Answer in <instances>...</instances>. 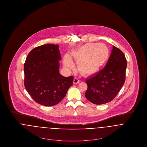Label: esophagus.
<instances>
[{"instance_id":"34e87169","label":"esophagus","mask_w":147,"mask_h":147,"mask_svg":"<svg viewBox=\"0 0 147 147\" xmlns=\"http://www.w3.org/2000/svg\"><path fill=\"white\" fill-rule=\"evenodd\" d=\"M80 82V80L78 79V78H75L74 79V84H79Z\"/></svg>"}]
</instances>
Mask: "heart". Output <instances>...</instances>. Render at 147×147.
<instances>
[{"mask_svg": "<svg viewBox=\"0 0 147 147\" xmlns=\"http://www.w3.org/2000/svg\"><path fill=\"white\" fill-rule=\"evenodd\" d=\"M78 62L80 73L84 75H92L97 73L107 62L110 51L106 45L100 43H87L72 54ZM63 64L68 68H74V64L71 58L66 55Z\"/></svg>", "mask_w": 147, "mask_h": 147, "instance_id": "b5f03b06", "label": "heart"}]
</instances>
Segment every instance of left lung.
I'll return each mask as SVG.
<instances>
[{
	"mask_svg": "<svg viewBox=\"0 0 147 147\" xmlns=\"http://www.w3.org/2000/svg\"><path fill=\"white\" fill-rule=\"evenodd\" d=\"M126 66L125 55L120 49L113 46L105 68L86 80V99L98 105L112 101L125 83Z\"/></svg>",
	"mask_w": 147,
	"mask_h": 147,
	"instance_id": "left-lung-1",
	"label": "left lung"
}]
</instances>
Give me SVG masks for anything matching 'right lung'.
<instances>
[{
	"instance_id": "add662e5",
	"label": "right lung",
	"mask_w": 147,
	"mask_h": 147,
	"mask_svg": "<svg viewBox=\"0 0 147 147\" xmlns=\"http://www.w3.org/2000/svg\"><path fill=\"white\" fill-rule=\"evenodd\" d=\"M58 45L44 44L33 49L24 64V85L38 103L53 106L59 103L72 85L74 77L59 72L61 56Z\"/></svg>"
}]
</instances>
